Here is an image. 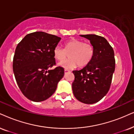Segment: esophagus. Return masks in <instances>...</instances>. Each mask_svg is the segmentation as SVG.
Instances as JSON below:
<instances>
[{
	"mask_svg": "<svg viewBox=\"0 0 134 134\" xmlns=\"http://www.w3.org/2000/svg\"><path fill=\"white\" fill-rule=\"evenodd\" d=\"M65 74H67V73H68V72H70V70H68V69H65Z\"/></svg>",
	"mask_w": 134,
	"mask_h": 134,
	"instance_id": "1",
	"label": "esophagus"
}]
</instances>
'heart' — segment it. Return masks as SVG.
<instances>
[{"label":"heart","instance_id":"heart-1","mask_svg":"<svg viewBox=\"0 0 134 134\" xmlns=\"http://www.w3.org/2000/svg\"><path fill=\"white\" fill-rule=\"evenodd\" d=\"M65 49L59 46L54 49V56L58 60H63L70 53L69 60L59 62L60 67L66 69H73L79 65L84 67L91 61L94 55L93 47L82 41L72 39L65 43Z\"/></svg>","mask_w":134,"mask_h":134}]
</instances>
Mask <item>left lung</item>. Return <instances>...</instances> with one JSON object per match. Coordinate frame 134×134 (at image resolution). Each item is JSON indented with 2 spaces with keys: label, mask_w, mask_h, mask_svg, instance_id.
I'll use <instances>...</instances> for the list:
<instances>
[{
  "label": "left lung",
  "mask_w": 134,
  "mask_h": 134,
  "mask_svg": "<svg viewBox=\"0 0 134 134\" xmlns=\"http://www.w3.org/2000/svg\"><path fill=\"white\" fill-rule=\"evenodd\" d=\"M88 39L94 49L92 59L79 70H74L72 90L75 97L85 104H94L107 94L115 70L114 52L108 41L96 35H80Z\"/></svg>",
  "instance_id": "1"
}]
</instances>
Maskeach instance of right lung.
<instances>
[{
    "mask_svg": "<svg viewBox=\"0 0 134 134\" xmlns=\"http://www.w3.org/2000/svg\"><path fill=\"white\" fill-rule=\"evenodd\" d=\"M61 38L43 31L28 34L18 44L13 70L20 90L30 100L40 102L51 97L64 75L55 65L54 49Z\"/></svg>",
    "mask_w": 134,
    "mask_h": 134,
    "instance_id": "add662e5",
    "label": "right lung"
}]
</instances>
